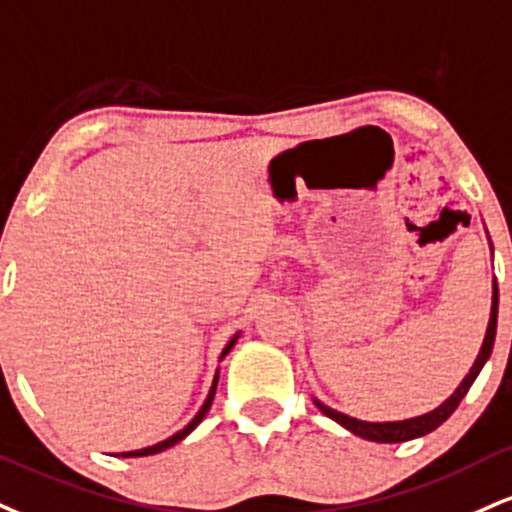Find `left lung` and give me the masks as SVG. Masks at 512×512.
<instances>
[{
    "label": "left lung",
    "instance_id": "1",
    "mask_svg": "<svg viewBox=\"0 0 512 512\" xmlns=\"http://www.w3.org/2000/svg\"><path fill=\"white\" fill-rule=\"evenodd\" d=\"M489 245H491V240H489ZM496 319H498V283L494 279L491 317H489V326H486V336H484L482 348H479L477 360H474V365L470 372H467V377L460 381L458 389H455L451 396L443 400L439 408H434L432 412H424V415H420V417H410V420H398V422H365V420H355V417H350V415H343V412L329 408V405H324L322 400H317V398H315V405L324 412L326 417H331V420L341 424V427H346L348 432H353L355 436H360V439H367V441L400 443V441H410V439H417V436L434 432L436 427H441V424L453 415V410L458 408L460 400H463L465 393L470 391V386L474 384V379H477V374L482 372L484 362L489 360L491 348H494V338H496Z\"/></svg>",
    "mask_w": 512,
    "mask_h": 512
}]
</instances>
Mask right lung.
Returning a JSON list of instances; mask_svg holds the SVG:
<instances>
[{
    "label": "right lung",
    "instance_id": "1",
    "mask_svg": "<svg viewBox=\"0 0 512 512\" xmlns=\"http://www.w3.org/2000/svg\"><path fill=\"white\" fill-rule=\"evenodd\" d=\"M238 336L240 334H236L231 338L229 343H226V348L221 350V357L219 360H224L226 355H229V350L236 346V341H238ZM217 381H219V369H217V374H214V381H212V389H209V393H207V398H205V403H202V408L197 410V415L193 417V420H190L186 427L181 429V432H176L174 436H169V439H164V441H159V443H155V446H147V448H140V451H126V453H116V455H121V458H140V455H155V453H162V451H166V448H171V446H176L178 441H183L186 439V436L193 432V429L197 427V424H200L202 420H205V415L209 412V408H212V400H214V393H217Z\"/></svg>",
    "mask_w": 512,
    "mask_h": 512
}]
</instances>
